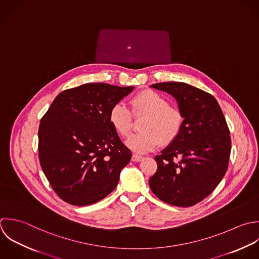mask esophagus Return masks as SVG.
I'll return each mask as SVG.
<instances>
[{
  "mask_svg": "<svg viewBox=\"0 0 259 259\" xmlns=\"http://www.w3.org/2000/svg\"><path fill=\"white\" fill-rule=\"evenodd\" d=\"M131 159H132V161H141V160L143 159V156L134 153V154L132 155V158H131Z\"/></svg>",
  "mask_w": 259,
  "mask_h": 259,
  "instance_id": "34e87169",
  "label": "esophagus"
}]
</instances>
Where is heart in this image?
<instances>
[{"instance_id":"b5f03b06","label":"heart","mask_w":259,"mask_h":259,"mask_svg":"<svg viewBox=\"0 0 259 259\" xmlns=\"http://www.w3.org/2000/svg\"><path fill=\"white\" fill-rule=\"evenodd\" d=\"M131 111L123 104H115L109 112V122L114 130L121 136L127 137L131 133L133 116L145 117L140 130L143 131L132 135L126 146L138 153H146L156 148L160 142L169 144L180 135L184 125L182 111L169 105L162 95L145 90L138 93L131 100Z\"/></svg>"}]
</instances>
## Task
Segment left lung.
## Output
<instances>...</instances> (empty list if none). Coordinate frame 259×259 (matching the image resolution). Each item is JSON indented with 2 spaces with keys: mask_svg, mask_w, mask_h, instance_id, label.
Listing matches in <instances>:
<instances>
[{
  "mask_svg": "<svg viewBox=\"0 0 259 259\" xmlns=\"http://www.w3.org/2000/svg\"><path fill=\"white\" fill-rule=\"evenodd\" d=\"M171 95L184 115L178 138L155 156L157 170L149 180L162 202L191 207L208 197L224 178L231 138L223 112L209 93L185 82L151 84Z\"/></svg>",
  "mask_w": 259,
  "mask_h": 259,
  "instance_id": "left-lung-1",
  "label": "left lung"
}]
</instances>
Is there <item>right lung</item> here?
<instances>
[{"label":"right lung","instance_id":"1","mask_svg":"<svg viewBox=\"0 0 259 259\" xmlns=\"http://www.w3.org/2000/svg\"><path fill=\"white\" fill-rule=\"evenodd\" d=\"M133 89L96 82L65 90L41 118L40 165L64 202L92 205L117 187L132 154L110 124L109 112Z\"/></svg>","mask_w":259,"mask_h":259}]
</instances>
